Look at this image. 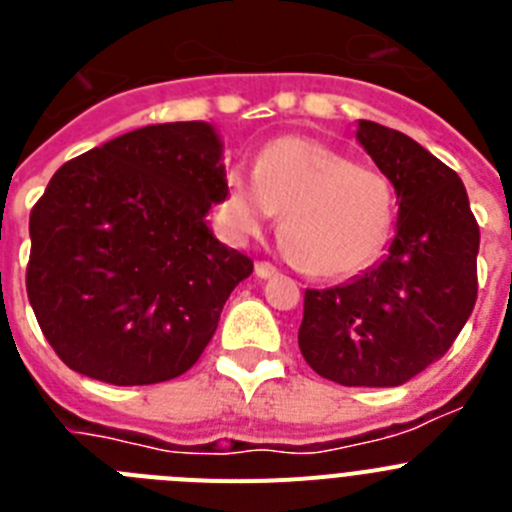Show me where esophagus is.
Masks as SVG:
<instances>
[{
    "instance_id": "1",
    "label": "esophagus",
    "mask_w": 512,
    "mask_h": 512,
    "mask_svg": "<svg viewBox=\"0 0 512 512\" xmlns=\"http://www.w3.org/2000/svg\"><path fill=\"white\" fill-rule=\"evenodd\" d=\"M277 274V266L269 264V261H256V277L261 279H269Z\"/></svg>"
}]
</instances>
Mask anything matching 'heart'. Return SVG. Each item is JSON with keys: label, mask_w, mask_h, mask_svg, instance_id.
I'll return each instance as SVG.
<instances>
[{"label": "heart", "mask_w": 512, "mask_h": 512, "mask_svg": "<svg viewBox=\"0 0 512 512\" xmlns=\"http://www.w3.org/2000/svg\"><path fill=\"white\" fill-rule=\"evenodd\" d=\"M395 187L379 169L320 140L287 135L256 158L253 176L230 169L220 200L233 238H253L282 215L289 256L312 277L336 279L366 269L395 228Z\"/></svg>", "instance_id": "obj_1"}]
</instances>
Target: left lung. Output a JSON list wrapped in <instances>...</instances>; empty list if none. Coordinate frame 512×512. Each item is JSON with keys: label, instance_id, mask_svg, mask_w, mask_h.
Segmentation results:
<instances>
[{"label": "left lung", "instance_id": "1", "mask_svg": "<svg viewBox=\"0 0 512 512\" xmlns=\"http://www.w3.org/2000/svg\"><path fill=\"white\" fill-rule=\"evenodd\" d=\"M392 182L397 233L382 264L354 282L305 289L300 351L343 387H397L441 359L477 302L479 225L454 169L400 130L356 133Z\"/></svg>", "mask_w": 512, "mask_h": 512}]
</instances>
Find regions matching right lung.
<instances>
[{
    "mask_svg": "<svg viewBox=\"0 0 512 512\" xmlns=\"http://www.w3.org/2000/svg\"><path fill=\"white\" fill-rule=\"evenodd\" d=\"M207 122L133 130L71 158L30 212L25 287L45 341L79 374L120 387L182 377L253 261L205 215L223 200Z\"/></svg>",
    "mask_w": 512,
    "mask_h": 512,
    "instance_id": "right-lung-1",
    "label": "right lung"
}]
</instances>
